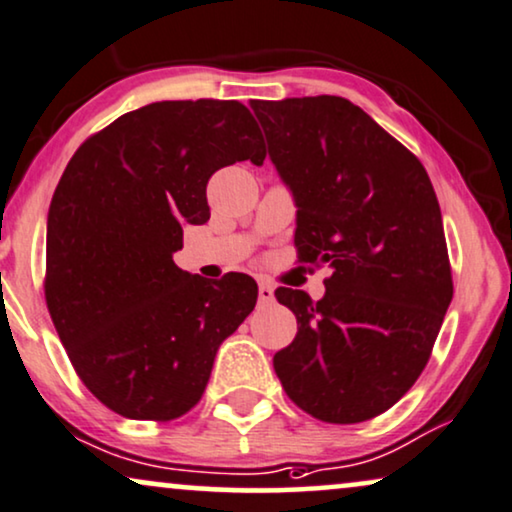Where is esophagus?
Wrapping results in <instances>:
<instances>
[{
    "label": "esophagus",
    "mask_w": 512,
    "mask_h": 512,
    "mask_svg": "<svg viewBox=\"0 0 512 512\" xmlns=\"http://www.w3.org/2000/svg\"><path fill=\"white\" fill-rule=\"evenodd\" d=\"M272 298H275V289H272V284L258 282V301L272 303Z\"/></svg>",
    "instance_id": "esophagus-1"
}]
</instances>
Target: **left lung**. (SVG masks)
Instances as JSON below:
<instances>
[{
	"mask_svg": "<svg viewBox=\"0 0 512 512\" xmlns=\"http://www.w3.org/2000/svg\"><path fill=\"white\" fill-rule=\"evenodd\" d=\"M296 204L298 256L327 263L320 301L280 287L298 331L272 357L284 393L327 423L369 421L426 367L454 284L423 164L341 96L251 101Z\"/></svg>",
	"mask_w": 512,
	"mask_h": 512,
	"instance_id": "8db88e82",
	"label": "left lung"
}]
</instances>
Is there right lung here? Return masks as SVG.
<instances>
[{"label": "right lung", "mask_w": 512, "mask_h": 512, "mask_svg": "<svg viewBox=\"0 0 512 512\" xmlns=\"http://www.w3.org/2000/svg\"><path fill=\"white\" fill-rule=\"evenodd\" d=\"M265 145L237 101H162L79 145L46 218V305L84 386L117 414L171 421L207 388L221 343L254 310L249 275L174 263L209 221L207 183Z\"/></svg>", "instance_id": "add662e5"}]
</instances>
